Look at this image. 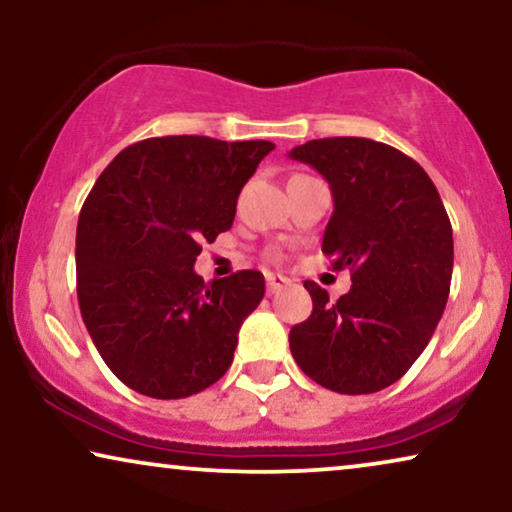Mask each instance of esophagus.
Here are the masks:
<instances>
[{
	"label": "esophagus",
	"mask_w": 512,
	"mask_h": 512,
	"mask_svg": "<svg viewBox=\"0 0 512 512\" xmlns=\"http://www.w3.org/2000/svg\"><path fill=\"white\" fill-rule=\"evenodd\" d=\"M268 293H279L284 289V286H289V279L282 277V275H272V272H268Z\"/></svg>",
	"instance_id": "34e87169"
}]
</instances>
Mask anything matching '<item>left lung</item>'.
<instances>
[{"instance_id": "left-lung-1", "label": "left lung", "mask_w": 512, "mask_h": 512, "mask_svg": "<svg viewBox=\"0 0 512 512\" xmlns=\"http://www.w3.org/2000/svg\"><path fill=\"white\" fill-rule=\"evenodd\" d=\"M289 156L331 184L321 251L333 270L352 275V289L335 303L305 282L314 307L291 328V354L321 387L373 394L408 373L443 317L454 263L450 216L422 165L389 144L326 137Z\"/></svg>"}]
</instances>
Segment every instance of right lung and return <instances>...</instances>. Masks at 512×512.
Returning <instances> with one entry per match:
<instances>
[{
  "label": "right lung",
  "instance_id": "right-lung-1",
  "mask_svg": "<svg viewBox=\"0 0 512 512\" xmlns=\"http://www.w3.org/2000/svg\"><path fill=\"white\" fill-rule=\"evenodd\" d=\"M272 149L263 139L151 137L95 181L76 226V296L97 352L130 389L186 398L233 363L265 279L240 270L205 282L193 263L202 242L233 226L237 195Z\"/></svg>",
  "mask_w": 512,
  "mask_h": 512
}]
</instances>
